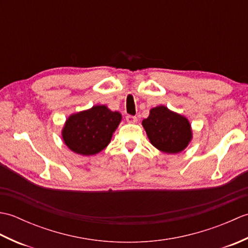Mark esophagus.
<instances>
[{"label":"esophagus","instance_id":"34e87169","mask_svg":"<svg viewBox=\"0 0 248 248\" xmlns=\"http://www.w3.org/2000/svg\"><path fill=\"white\" fill-rule=\"evenodd\" d=\"M125 119H127V121L130 124H135L136 121H138V117H136V116H132V115H127L125 116Z\"/></svg>","mask_w":248,"mask_h":248}]
</instances>
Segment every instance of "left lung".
<instances>
[{
    "label": "left lung",
    "instance_id": "1",
    "mask_svg": "<svg viewBox=\"0 0 248 248\" xmlns=\"http://www.w3.org/2000/svg\"><path fill=\"white\" fill-rule=\"evenodd\" d=\"M143 127L155 148L166 154H178L192 139L191 125L183 116L165 107H156L143 120Z\"/></svg>",
    "mask_w": 248,
    "mask_h": 248
}]
</instances>
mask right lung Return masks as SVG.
<instances>
[{
    "label": "right lung",
    "instance_id": "add662e5",
    "mask_svg": "<svg viewBox=\"0 0 248 248\" xmlns=\"http://www.w3.org/2000/svg\"><path fill=\"white\" fill-rule=\"evenodd\" d=\"M120 120L118 112H112L105 105H96L71 115L62 130V139L76 154L96 155L108 145Z\"/></svg>",
    "mask_w": 248,
    "mask_h": 248
}]
</instances>
